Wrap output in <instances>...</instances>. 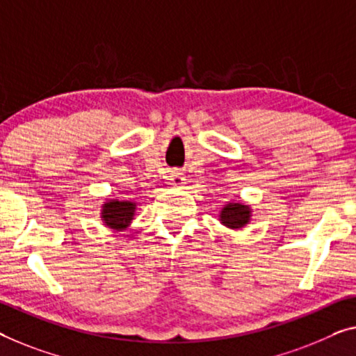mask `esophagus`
<instances>
[{
	"mask_svg": "<svg viewBox=\"0 0 356 356\" xmlns=\"http://www.w3.org/2000/svg\"><path fill=\"white\" fill-rule=\"evenodd\" d=\"M169 184L174 185V187H182L184 185V174L179 172V171H169Z\"/></svg>",
	"mask_w": 356,
	"mask_h": 356,
	"instance_id": "1",
	"label": "esophagus"
}]
</instances>
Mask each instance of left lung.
Here are the masks:
<instances>
[{"label": "left lung", "mask_w": 356, "mask_h": 356, "mask_svg": "<svg viewBox=\"0 0 356 356\" xmlns=\"http://www.w3.org/2000/svg\"><path fill=\"white\" fill-rule=\"evenodd\" d=\"M251 206L240 203H227L219 214L220 224L230 230H241L251 220Z\"/></svg>", "instance_id": "left-lung-1"}]
</instances>
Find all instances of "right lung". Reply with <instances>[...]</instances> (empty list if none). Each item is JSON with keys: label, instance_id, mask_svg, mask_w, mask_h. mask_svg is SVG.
I'll return each instance as SVG.
<instances>
[{"label": "right lung", "instance_id": "right-lung-1", "mask_svg": "<svg viewBox=\"0 0 356 356\" xmlns=\"http://www.w3.org/2000/svg\"><path fill=\"white\" fill-rule=\"evenodd\" d=\"M136 203L127 200H107L102 204L100 219L113 232H123L131 225L136 214Z\"/></svg>", "mask_w": 356, "mask_h": 356}]
</instances>
